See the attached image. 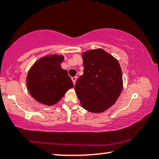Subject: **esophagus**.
Listing matches in <instances>:
<instances>
[{
    "mask_svg": "<svg viewBox=\"0 0 159 159\" xmlns=\"http://www.w3.org/2000/svg\"><path fill=\"white\" fill-rule=\"evenodd\" d=\"M77 77H73L72 78H71V80H72L74 84H75L76 82H77Z\"/></svg>",
    "mask_w": 159,
    "mask_h": 159,
    "instance_id": "34e87169",
    "label": "esophagus"
}]
</instances>
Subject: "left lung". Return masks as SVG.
Wrapping results in <instances>:
<instances>
[{
  "mask_svg": "<svg viewBox=\"0 0 159 159\" xmlns=\"http://www.w3.org/2000/svg\"><path fill=\"white\" fill-rule=\"evenodd\" d=\"M84 74L77 80L75 92L84 109L101 113L114 105L123 88L118 60L103 49L82 53Z\"/></svg>",
  "mask_w": 159,
  "mask_h": 159,
  "instance_id": "obj_1",
  "label": "left lung"
}]
</instances>
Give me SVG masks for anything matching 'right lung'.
Returning a JSON list of instances; mask_svg holds the SVG:
<instances>
[{
	"mask_svg": "<svg viewBox=\"0 0 159 159\" xmlns=\"http://www.w3.org/2000/svg\"><path fill=\"white\" fill-rule=\"evenodd\" d=\"M64 60L63 55H46L30 69L26 78L27 90L39 103L53 106L74 87L68 71L61 66Z\"/></svg>",
	"mask_w": 159,
	"mask_h": 159,
	"instance_id": "obj_1",
	"label": "right lung"
}]
</instances>
